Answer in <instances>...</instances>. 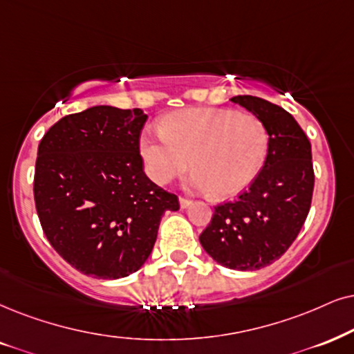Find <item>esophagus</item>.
<instances>
[{
  "instance_id": "obj_1",
  "label": "esophagus",
  "mask_w": 354,
  "mask_h": 354,
  "mask_svg": "<svg viewBox=\"0 0 354 354\" xmlns=\"http://www.w3.org/2000/svg\"><path fill=\"white\" fill-rule=\"evenodd\" d=\"M180 205H181V209L189 207V205H191V199H187V198H185V196H181V198H180Z\"/></svg>"
}]
</instances>
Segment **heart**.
I'll use <instances>...</instances> for the list:
<instances>
[{
  "label": "heart",
  "mask_w": 354,
  "mask_h": 354,
  "mask_svg": "<svg viewBox=\"0 0 354 354\" xmlns=\"http://www.w3.org/2000/svg\"><path fill=\"white\" fill-rule=\"evenodd\" d=\"M160 136L142 137L140 153L149 176L167 185L194 168L192 185L230 198L252 185L265 163L270 133L253 114L192 107L163 115Z\"/></svg>",
  "instance_id": "b5f03b06"
}]
</instances>
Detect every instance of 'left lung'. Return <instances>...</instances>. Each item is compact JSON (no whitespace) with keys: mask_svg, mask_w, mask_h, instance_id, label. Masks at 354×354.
<instances>
[{"mask_svg":"<svg viewBox=\"0 0 354 354\" xmlns=\"http://www.w3.org/2000/svg\"><path fill=\"white\" fill-rule=\"evenodd\" d=\"M266 125L270 147L261 171L235 201L214 207L199 241L230 270H261L288 252L310 210L314 165L310 142L281 106L257 96H235Z\"/></svg>","mask_w":354,"mask_h":354,"instance_id":"obj_1","label":"left lung"}]
</instances>
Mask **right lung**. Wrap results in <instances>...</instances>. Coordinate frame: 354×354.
<instances>
[{
  "label": "right lung",
  "mask_w": 354,
  "mask_h": 354,
  "mask_svg": "<svg viewBox=\"0 0 354 354\" xmlns=\"http://www.w3.org/2000/svg\"><path fill=\"white\" fill-rule=\"evenodd\" d=\"M142 109L95 106L68 114L42 137L34 201L47 240L75 270L119 279L145 263L173 192L149 180L140 155Z\"/></svg>",
  "instance_id": "1"
}]
</instances>
